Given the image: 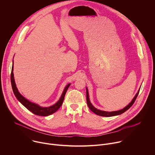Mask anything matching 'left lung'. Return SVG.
<instances>
[{
    "mask_svg": "<svg viewBox=\"0 0 155 155\" xmlns=\"http://www.w3.org/2000/svg\"><path fill=\"white\" fill-rule=\"evenodd\" d=\"M139 93V90L138 91V93L136 94V95L135 96L134 98L132 99V101H131V102L127 105L126 107H124L123 109H121L120 110H118V111H115V112H105V111H102V110H98L97 108H96L90 102V99H89V94H88V91H87V89L86 88V102H87V104L88 107L90 108V109L91 110L92 112H93L95 114L99 115V116H102V117H113V116H115V115H120L124 112H125L126 110H127L134 103L138 94Z\"/></svg>",
    "mask_w": 155,
    "mask_h": 155,
    "instance_id": "left-lung-1",
    "label": "left lung"
}]
</instances>
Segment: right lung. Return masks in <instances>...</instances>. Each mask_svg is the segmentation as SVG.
Instances as JSON below:
<instances>
[{
    "label": "right lung",
    "mask_w": 155,
    "mask_h": 155,
    "mask_svg": "<svg viewBox=\"0 0 155 155\" xmlns=\"http://www.w3.org/2000/svg\"><path fill=\"white\" fill-rule=\"evenodd\" d=\"M13 63L10 77H11L12 86V89H13L14 94L16 96V97L17 98V99L32 113H33L35 115H39V116H43V117L48 116V115H50L56 112L57 110L60 108V107L62 105L64 99L65 94L66 92H67L71 84H69L66 86V87H65V89L62 94V96H61L60 99L56 104H55L54 105H53L51 107H41L35 104L29 102L28 100L26 99L23 96L21 95V94L19 93L17 87L16 86V84H15L14 77H13Z\"/></svg>",
    "instance_id": "obj_1"
}]
</instances>
